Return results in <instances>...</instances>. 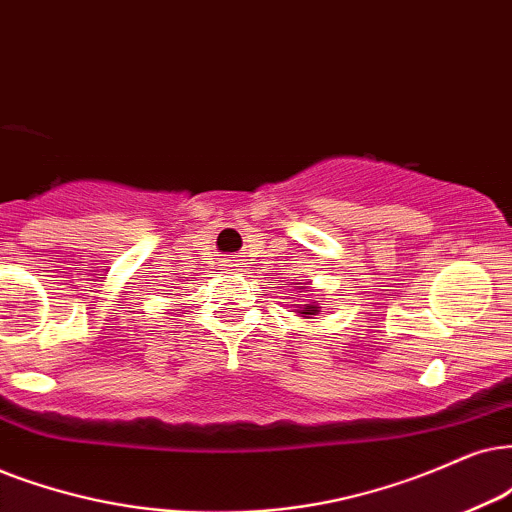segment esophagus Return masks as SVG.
I'll list each match as a JSON object with an SVG mask.
<instances>
[{"label":"esophagus","instance_id":"obj_1","mask_svg":"<svg viewBox=\"0 0 512 512\" xmlns=\"http://www.w3.org/2000/svg\"><path fill=\"white\" fill-rule=\"evenodd\" d=\"M238 264H241V260H238V257H231V260H224V267H238Z\"/></svg>","mask_w":512,"mask_h":512}]
</instances>
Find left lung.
Segmentation results:
<instances>
[{
	"instance_id": "left-lung-1",
	"label": "left lung",
	"mask_w": 512,
	"mask_h": 512,
	"mask_svg": "<svg viewBox=\"0 0 512 512\" xmlns=\"http://www.w3.org/2000/svg\"><path fill=\"white\" fill-rule=\"evenodd\" d=\"M319 312V307H314V304H309V307H302V314H316Z\"/></svg>"
}]
</instances>
